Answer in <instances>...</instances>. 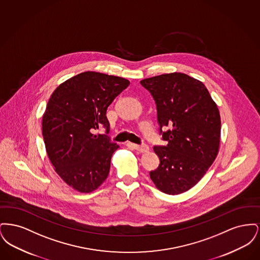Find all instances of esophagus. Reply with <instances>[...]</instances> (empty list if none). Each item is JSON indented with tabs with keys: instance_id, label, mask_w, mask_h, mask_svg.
Here are the masks:
<instances>
[{
	"instance_id": "1",
	"label": "esophagus",
	"mask_w": 260,
	"mask_h": 260,
	"mask_svg": "<svg viewBox=\"0 0 260 260\" xmlns=\"http://www.w3.org/2000/svg\"><path fill=\"white\" fill-rule=\"evenodd\" d=\"M135 149L139 153H146L149 151V147L147 145H135Z\"/></svg>"
}]
</instances>
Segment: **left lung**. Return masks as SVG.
Here are the masks:
<instances>
[{
	"instance_id": "left-lung-1",
	"label": "left lung",
	"mask_w": 260,
	"mask_h": 260,
	"mask_svg": "<svg viewBox=\"0 0 260 260\" xmlns=\"http://www.w3.org/2000/svg\"><path fill=\"white\" fill-rule=\"evenodd\" d=\"M140 84L156 101L158 122L168 145L154 147L159 168L150 178L161 192L178 195L196 185L216 159L221 120L208 88L183 73L159 75Z\"/></svg>"
}]
</instances>
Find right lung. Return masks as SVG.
I'll return each mask as SVG.
<instances>
[{
    "mask_svg": "<svg viewBox=\"0 0 260 260\" xmlns=\"http://www.w3.org/2000/svg\"><path fill=\"white\" fill-rule=\"evenodd\" d=\"M128 85L121 77L87 71L50 95L42 120L46 151L55 173L76 191L90 193L108 177L119 145L92 133L101 126L109 132L107 108Z\"/></svg>",
    "mask_w": 260,
    "mask_h": 260,
    "instance_id": "obj_1",
    "label": "right lung"
}]
</instances>
